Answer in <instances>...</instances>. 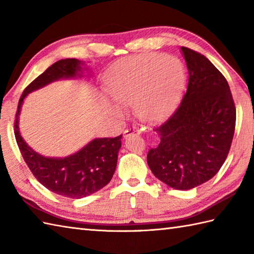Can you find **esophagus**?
<instances>
[{
    "mask_svg": "<svg viewBox=\"0 0 254 254\" xmlns=\"http://www.w3.org/2000/svg\"><path fill=\"white\" fill-rule=\"evenodd\" d=\"M139 133H141V131H139L137 127H130V128H127V130L123 132V137L127 138L128 136L133 135V134H139Z\"/></svg>",
    "mask_w": 254,
    "mask_h": 254,
    "instance_id": "34e87169",
    "label": "esophagus"
}]
</instances>
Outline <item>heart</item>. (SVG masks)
<instances>
[{
  "mask_svg": "<svg viewBox=\"0 0 254 254\" xmlns=\"http://www.w3.org/2000/svg\"><path fill=\"white\" fill-rule=\"evenodd\" d=\"M177 58L147 53L127 59L107 75L106 94L118 105H134L137 116L154 122L166 116L185 85Z\"/></svg>",
  "mask_w": 254,
  "mask_h": 254,
  "instance_id": "obj_1",
  "label": "heart"
}]
</instances>
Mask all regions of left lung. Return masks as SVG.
<instances>
[{
  "mask_svg": "<svg viewBox=\"0 0 254 254\" xmlns=\"http://www.w3.org/2000/svg\"><path fill=\"white\" fill-rule=\"evenodd\" d=\"M189 72L179 108L155 131L160 142L147 154L154 176L176 190H190L217 174L233 142L236 108L224 75L207 58L181 47Z\"/></svg>",
  "mask_w": 254,
  "mask_h": 254,
  "instance_id": "obj_1",
  "label": "left lung"
}]
</instances>
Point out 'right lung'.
<instances>
[{"label": "right lung", "mask_w": 254, "mask_h": 254, "mask_svg": "<svg viewBox=\"0 0 254 254\" xmlns=\"http://www.w3.org/2000/svg\"><path fill=\"white\" fill-rule=\"evenodd\" d=\"M83 66L84 62L77 59H63L48 67L20 96L14 124L16 142L32 175L48 190L71 198L88 196L110 182L117 167L122 135L94 138L78 152L64 158L45 157L27 145L20 135L18 124L27 95L59 79L82 77Z\"/></svg>", "instance_id": "1"}]
</instances>
